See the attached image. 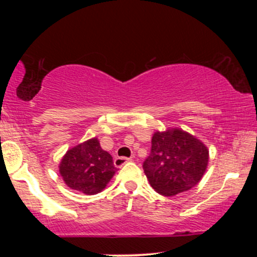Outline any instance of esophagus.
<instances>
[{"label":"esophagus","mask_w":257,"mask_h":257,"mask_svg":"<svg viewBox=\"0 0 257 257\" xmlns=\"http://www.w3.org/2000/svg\"><path fill=\"white\" fill-rule=\"evenodd\" d=\"M132 158H126V157H116L113 159V164L114 167L117 168H120L122 166H124L125 163H128V162H131Z\"/></svg>","instance_id":"esophagus-1"}]
</instances>
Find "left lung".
<instances>
[{"label":"left lung","instance_id":"1","mask_svg":"<svg viewBox=\"0 0 257 257\" xmlns=\"http://www.w3.org/2000/svg\"><path fill=\"white\" fill-rule=\"evenodd\" d=\"M208 161L209 151L202 141L180 129H168L153 134L143 168L153 190L175 196L198 184Z\"/></svg>","mask_w":257,"mask_h":257}]
</instances>
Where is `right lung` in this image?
Instances as JSON below:
<instances>
[{
    "label": "right lung",
    "instance_id": "obj_1",
    "mask_svg": "<svg viewBox=\"0 0 257 257\" xmlns=\"http://www.w3.org/2000/svg\"><path fill=\"white\" fill-rule=\"evenodd\" d=\"M59 168L65 184L85 194L101 192L117 170L95 138L69 150Z\"/></svg>",
    "mask_w": 257,
    "mask_h": 257
}]
</instances>
